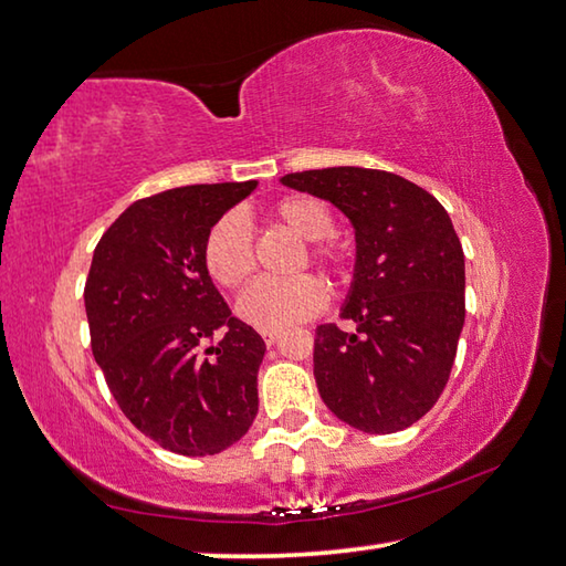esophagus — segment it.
<instances>
[{
  "instance_id": "34e87169",
  "label": "esophagus",
  "mask_w": 566,
  "mask_h": 566,
  "mask_svg": "<svg viewBox=\"0 0 566 566\" xmlns=\"http://www.w3.org/2000/svg\"><path fill=\"white\" fill-rule=\"evenodd\" d=\"M261 335H263V340H265L268 348H271V345H275L277 338H281V331H263Z\"/></svg>"
}]
</instances>
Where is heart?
Masks as SVG:
<instances>
[{
  "instance_id": "b5f03b06",
  "label": "heart",
  "mask_w": 566,
  "mask_h": 566,
  "mask_svg": "<svg viewBox=\"0 0 566 566\" xmlns=\"http://www.w3.org/2000/svg\"><path fill=\"white\" fill-rule=\"evenodd\" d=\"M268 221L281 226L301 241H318L308 248L311 263L328 273L343 275L348 255L343 248L323 243L333 233V216L318 198L291 193L268 208ZM203 265L221 289L235 291L253 275V238L238 213H226L208 228L203 241ZM305 265V258L301 261ZM325 305V285L313 275L293 281H258L238 298L235 311L258 331H281L293 323L313 318Z\"/></svg>"
}]
</instances>
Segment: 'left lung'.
I'll return each instance as SVG.
<instances>
[{
    "instance_id": "8db88e82",
    "label": "left lung",
    "mask_w": 566,
    "mask_h": 566,
    "mask_svg": "<svg viewBox=\"0 0 566 566\" xmlns=\"http://www.w3.org/2000/svg\"><path fill=\"white\" fill-rule=\"evenodd\" d=\"M281 184L331 201L355 228L340 311L355 331H315L323 402L355 430L410 428L448 385L464 325V253L448 211L418 184L378 168H315Z\"/></svg>"
}]
</instances>
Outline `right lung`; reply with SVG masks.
<instances>
[{
    "label": "right lung",
    "mask_w": 566,
    "mask_h": 566,
    "mask_svg": "<svg viewBox=\"0 0 566 566\" xmlns=\"http://www.w3.org/2000/svg\"><path fill=\"white\" fill-rule=\"evenodd\" d=\"M258 181L142 198L108 226L88 268L92 353L136 430L186 458L223 452L258 412L265 343L231 315L203 265L208 228Z\"/></svg>",
    "instance_id": "obj_1"
}]
</instances>
